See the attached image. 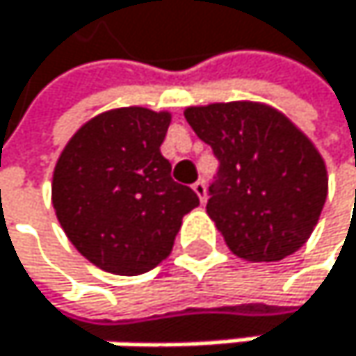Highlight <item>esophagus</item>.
<instances>
[{"instance_id": "obj_1", "label": "esophagus", "mask_w": 356, "mask_h": 356, "mask_svg": "<svg viewBox=\"0 0 356 356\" xmlns=\"http://www.w3.org/2000/svg\"><path fill=\"white\" fill-rule=\"evenodd\" d=\"M192 190L196 192V196L200 198V202L207 200V186H204V181H202V179H198V181L192 186Z\"/></svg>"}]
</instances>
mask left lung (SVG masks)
I'll return each mask as SVG.
<instances>
[{
	"label": "left lung",
	"mask_w": 356,
	"mask_h": 356,
	"mask_svg": "<svg viewBox=\"0 0 356 356\" xmlns=\"http://www.w3.org/2000/svg\"><path fill=\"white\" fill-rule=\"evenodd\" d=\"M186 119L220 162L207 213L226 245L254 263L297 252L321 218L329 181L305 134L282 113L254 102L194 106Z\"/></svg>",
	"instance_id": "left-lung-1"
}]
</instances>
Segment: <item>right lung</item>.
I'll return each instance as SVG.
<instances>
[{
  "label": "right lung",
  "instance_id": "1",
  "mask_svg": "<svg viewBox=\"0 0 356 356\" xmlns=\"http://www.w3.org/2000/svg\"><path fill=\"white\" fill-rule=\"evenodd\" d=\"M168 113L130 106L93 117L65 145L53 175V207L89 263L140 275L170 254L198 196L172 181L160 154Z\"/></svg>",
  "mask_w": 356,
  "mask_h": 356
}]
</instances>
